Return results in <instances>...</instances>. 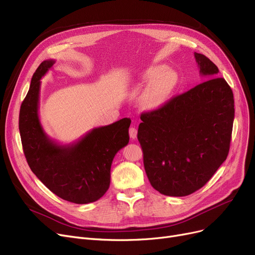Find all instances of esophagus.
<instances>
[{
  "mask_svg": "<svg viewBox=\"0 0 255 255\" xmlns=\"http://www.w3.org/2000/svg\"><path fill=\"white\" fill-rule=\"evenodd\" d=\"M137 128H135V127H131V128H129V130H128V134H129V137H130V139H132V140H135L136 138H137Z\"/></svg>",
  "mask_w": 255,
  "mask_h": 255,
  "instance_id": "1",
  "label": "esophagus"
}]
</instances>
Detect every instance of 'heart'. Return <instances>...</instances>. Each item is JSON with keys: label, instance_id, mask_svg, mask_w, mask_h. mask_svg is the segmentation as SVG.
Here are the masks:
<instances>
[{"label": "heart", "instance_id": "1", "mask_svg": "<svg viewBox=\"0 0 255 255\" xmlns=\"http://www.w3.org/2000/svg\"><path fill=\"white\" fill-rule=\"evenodd\" d=\"M140 79L148 84L140 95L139 105L143 110L154 111L170 99L178 83V74L172 68L155 65L145 70Z\"/></svg>", "mask_w": 255, "mask_h": 255}]
</instances>
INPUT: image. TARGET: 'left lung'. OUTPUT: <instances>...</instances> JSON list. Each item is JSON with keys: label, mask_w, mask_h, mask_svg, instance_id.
<instances>
[{"label": "left lung", "mask_w": 255, "mask_h": 255, "mask_svg": "<svg viewBox=\"0 0 255 255\" xmlns=\"http://www.w3.org/2000/svg\"><path fill=\"white\" fill-rule=\"evenodd\" d=\"M205 81L157 110L141 114L138 140L151 186L181 197L202 188L226 160L235 118L232 88L219 69L194 53Z\"/></svg>", "instance_id": "8db88e82"}]
</instances>
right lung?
<instances>
[{
  "label": "right lung",
  "mask_w": 255,
  "mask_h": 255,
  "mask_svg": "<svg viewBox=\"0 0 255 255\" xmlns=\"http://www.w3.org/2000/svg\"><path fill=\"white\" fill-rule=\"evenodd\" d=\"M43 61L36 69L19 111L23 153L33 173L60 198L78 204L99 200L110 187L115 154L127 146L129 118L94 128L79 140L60 144L46 135L39 119L41 78L55 64Z\"/></svg>",
  "instance_id": "obj_1"
}]
</instances>
